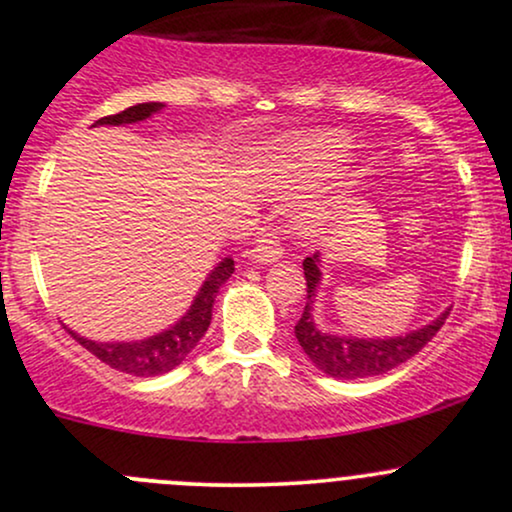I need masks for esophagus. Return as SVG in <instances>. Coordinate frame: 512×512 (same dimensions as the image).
<instances>
[{
	"instance_id": "obj_1",
	"label": "esophagus",
	"mask_w": 512,
	"mask_h": 512,
	"mask_svg": "<svg viewBox=\"0 0 512 512\" xmlns=\"http://www.w3.org/2000/svg\"><path fill=\"white\" fill-rule=\"evenodd\" d=\"M281 255H284V245H281L279 233L272 228H267L250 250V257L257 262H276Z\"/></svg>"
}]
</instances>
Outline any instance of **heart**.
Returning a JSON list of instances; mask_svg holds the SVG:
<instances>
[{
	"label": "heart",
	"instance_id": "b5f03b06",
	"mask_svg": "<svg viewBox=\"0 0 512 512\" xmlns=\"http://www.w3.org/2000/svg\"><path fill=\"white\" fill-rule=\"evenodd\" d=\"M346 154H349V139L344 134L313 132L293 137L264 163L267 185L276 192L303 190L342 166Z\"/></svg>",
	"mask_w": 512,
	"mask_h": 512
}]
</instances>
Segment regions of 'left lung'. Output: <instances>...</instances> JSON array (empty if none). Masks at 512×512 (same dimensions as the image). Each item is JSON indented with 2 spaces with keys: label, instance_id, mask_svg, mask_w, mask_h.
Listing matches in <instances>:
<instances>
[{
  "label": "left lung",
  "instance_id": "obj_1",
  "mask_svg": "<svg viewBox=\"0 0 512 512\" xmlns=\"http://www.w3.org/2000/svg\"><path fill=\"white\" fill-rule=\"evenodd\" d=\"M317 255L305 257L303 272L305 284H308V303H305L301 320L296 322V339L301 342L303 351L310 361L315 363L322 373L332 375L339 380H356L370 378V375H383L387 370L402 366L411 356L419 354L424 346L436 337L440 327L445 325V317L450 313L445 310L443 315L436 317L431 325H424L421 330L409 332L407 337L395 339H346L325 334L315 327L310 305L317 284H320V267H317Z\"/></svg>",
  "mask_w": 512,
  "mask_h": 512
}]
</instances>
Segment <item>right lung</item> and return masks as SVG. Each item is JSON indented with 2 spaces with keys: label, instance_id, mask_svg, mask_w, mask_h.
Returning a JSON list of instances; mask_svg holds the SVG:
<instances>
[{
  "label": "right lung",
  "instance_id": "1",
  "mask_svg": "<svg viewBox=\"0 0 512 512\" xmlns=\"http://www.w3.org/2000/svg\"><path fill=\"white\" fill-rule=\"evenodd\" d=\"M161 103H139L132 108L122 110V113L101 117V120L93 122L96 125H129V122L146 120L149 115H154L161 110ZM233 260L226 257L219 267H214V272L207 276V281L199 289L195 303L187 310V315L180 322H175L173 327L166 332L156 334V337L144 339V342H122V344H103V342H91V339L79 337V334L69 332L72 337L84 346L86 351H91L98 361L105 366L120 370V373L137 375V378H154V375H163L175 366H180L185 361V356L195 349L199 339L204 337V332L209 330L211 322V305H214L216 293H219L221 284L233 274Z\"/></svg>",
  "mask_w": 512,
  "mask_h": 512
}]
</instances>
